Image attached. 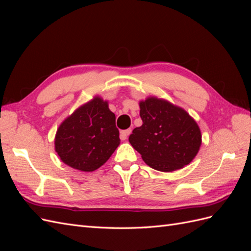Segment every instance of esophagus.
<instances>
[{"instance_id": "obj_1", "label": "esophagus", "mask_w": 251, "mask_h": 251, "mask_svg": "<svg viewBox=\"0 0 251 251\" xmlns=\"http://www.w3.org/2000/svg\"><path fill=\"white\" fill-rule=\"evenodd\" d=\"M131 132H132L131 128H127V130L121 131V132H120V139H121V140H126V139L127 138V136L131 134Z\"/></svg>"}]
</instances>
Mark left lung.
I'll list each match as a JSON object with an SVG mask.
<instances>
[{"instance_id": "1", "label": "left lung", "mask_w": 251, "mask_h": 251, "mask_svg": "<svg viewBox=\"0 0 251 251\" xmlns=\"http://www.w3.org/2000/svg\"><path fill=\"white\" fill-rule=\"evenodd\" d=\"M139 107L142 126L134 128L128 141L143 161L165 173L191 163L202 143L196 120L184 109L155 96L139 101Z\"/></svg>"}]
</instances>
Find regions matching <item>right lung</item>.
Here are the masks:
<instances>
[{
  "mask_svg": "<svg viewBox=\"0 0 251 251\" xmlns=\"http://www.w3.org/2000/svg\"><path fill=\"white\" fill-rule=\"evenodd\" d=\"M115 114L100 96L83 103L59 125L54 148L65 164L93 172L108 161L120 143Z\"/></svg>",
  "mask_w": 251,
  "mask_h": 251,
  "instance_id": "right-lung-1",
  "label": "right lung"
}]
</instances>
